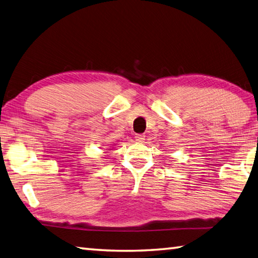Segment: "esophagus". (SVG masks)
Segmentation results:
<instances>
[{"label": "esophagus", "mask_w": 258, "mask_h": 258, "mask_svg": "<svg viewBox=\"0 0 258 258\" xmlns=\"http://www.w3.org/2000/svg\"><path fill=\"white\" fill-rule=\"evenodd\" d=\"M135 140L138 141V142H143V141L145 140V135L144 134H136Z\"/></svg>", "instance_id": "34e87169"}]
</instances>
